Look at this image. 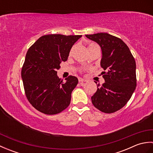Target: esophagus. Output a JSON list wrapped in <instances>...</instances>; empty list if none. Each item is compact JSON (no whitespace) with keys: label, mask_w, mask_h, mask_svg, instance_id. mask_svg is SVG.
I'll return each mask as SVG.
<instances>
[{"label":"esophagus","mask_w":153,"mask_h":153,"mask_svg":"<svg viewBox=\"0 0 153 153\" xmlns=\"http://www.w3.org/2000/svg\"><path fill=\"white\" fill-rule=\"evenodd\" d=\"M78 81H79V83H83V82H85L87 81L85 79H84L83 78H81V77H79L78 78Z\"/></svg>","instance_id":"obj_1"}]
</instances>
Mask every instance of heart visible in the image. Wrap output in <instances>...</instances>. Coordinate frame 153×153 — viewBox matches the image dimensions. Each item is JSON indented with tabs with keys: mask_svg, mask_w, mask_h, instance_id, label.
<instances>
[{
	"mask_svg": "<svg viewBox=\"0 0 153 153\" xmlns=\"http://www.w3.org/2000/svg\"><path fill=\"white\" fill-rule=\"evenodd\" d=\"M97 46H98V45H97L95 44V43H89V45H88V50L89 51L90 49H91V48H94V47H97ZM74 48H75V47L74 46L72 48H71V50H70V53H69L70 56H71V54H72L73 51H74Z\"/></svg>",
	"mask_w": 153,
	"mask_h": 153,
	"instance_id": "1",
	"label": "heart"
}]
</instances>
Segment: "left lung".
I'll return each mask as SVG.
<instances>
[{"mask_svg": "<svg viewBox=\"0 0 153 153\" xmlns=\"http://www.w3.org/2000/svg\"><path fill=\"white\" fill-rule=\"evenodd\" d=\"M102 50L100 66L105 82L97 85L91 97L94 106L105 113H113L124 106L137 85L136 64L127 45L120 38L106 33L85 35ZM96 83V82H95Z\"/></svg>", "mask_w": 153, "mask_h": 153, "instance_id": "left-lung-1", "label": "left lung"}]
</instances>
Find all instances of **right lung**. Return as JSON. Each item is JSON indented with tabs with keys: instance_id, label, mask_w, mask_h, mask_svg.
I'll return each mask as SVG.
<instances>
[{
	"instance_id": "obj_1",
	"label": "right lung",
	"mask_w": 153,
	"mask_h": 153,
	"mask_svg": "<svg viewBox=\"0 0 153 153\" xmlns=\"http://www.w3.org/2000/svg\"><path fill=\"white\" fill-rule=\"evenodd\" d=\"M82 35H45L29 48L22 69L25 95L35 109L56 114L70 105L71 94L78 83L70 76L66 82L57 76L62 62H66L74 43Z\"/></svg>"
}]
</instances>
